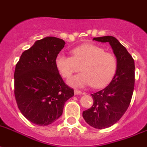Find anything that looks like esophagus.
<instances>
[{
	"label": "esophagus",
	"instance_id": "obj_1",
	"mask_svg": "<svg viewBox=\"0 0 147 147\" xmlns=\"http://www.w3.org/2000/svg\"><path fill=\"white\" fill-rule=\"evenodd\" d=\"M74 94H83V93H82L81 91L74 90Z\"/></svg>",
	"mask_w": 147,
	"mask_h": 147
}]
</instances>
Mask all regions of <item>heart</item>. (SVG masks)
I'll return each mask as SVG.
<instances>
[{"mask_svg": "<svg viewBox=\"0 0 147 147\" xmlns=\"http://www.w3.org/2000/svg\"><path fill=\"white\" fill-rule=\"evenodd\" d=\"M73 57L59 54L55 64L57 70L64 78H69L79 71L80 74L68 80L74 87H84L92 84L94 88L106 86L112 80L117 70V60L114 55L105 52L104 48L97 45L82 44L72 50Z\"/></svg>", "mask_w": 147, "mask_h": 147, "instance_id": "obj_1", "label": "heart"}]
</instances>
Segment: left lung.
<instances>
[{
  "instance_id": "1",
  "label": "left lung",
  "mask_w": 147,
  "mask_h": 147,
  "mask_svg": "<svg viewBox=\"0 0 147 147\" xmlns=\"http://www.w3.org/2000/svg\"><path fill=\"white\" fill-rule=\"evenodd\" d=\"M93 40L110 43L117 60V70L110 84L91 95L93 105L82 117L94 128L110 127L121 119L130 105L134 87V61L126 48L112 36L94 37Z\"/></svg>"
}]
</instances>
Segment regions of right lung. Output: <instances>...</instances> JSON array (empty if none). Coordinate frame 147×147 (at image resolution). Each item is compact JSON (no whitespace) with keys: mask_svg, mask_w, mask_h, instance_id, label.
Instances as JSON below:
<instances>
[{"mask_svg":"<svg viewBox=\"0 0 147 147\" xmlns=\"http://www.w3.org/2000/svg\"><path fill=\"white\" fill-rule=\"evenodd\" d=\"M62 39L47 37L23 52L16 65L14 94L20 112L37 125L52 124L74 95L57 70L55 60L64 48Z\"/></svg>","mask_w":147,"mask_h":147,"instance_id":"1","label":"right lung"}]
</instances>
